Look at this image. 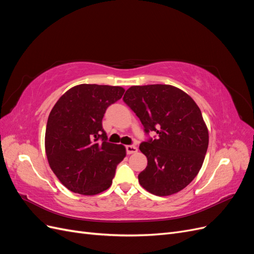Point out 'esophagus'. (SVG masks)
<instances>
[{
    "label": "esophagus",
    "instance_id": "esophagus-1",
    "mask_svg": "<svg viewBox=\"0 0 254 254\" xmlns=\"http://www.w3.org/2000/svg\"><path fill=\"white\" fill-rule=\"evenodd\" d=\"M126 151L128 155H131V153H135L137 151V147L135 145H127L126 146Z\"/></svg>",
    "mask_w": 254,
    "mask_h": 254
}]
</instances>
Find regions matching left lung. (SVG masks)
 Instances as JSON below:
<instances>
[{"label": "left lung", "mask_w": 254, "mask_h": 254, "mask_svg": "<svg viewBox=\"0 0 254 254\" xmlns=\"http://www.w3.org/2000/svg\"><path fill=\"white\" fill-rule=\"evenodd\" d=\"M123 101L140 119L147 139L140 150L147 166L139 182L149 193L168 196L193 181L209 145V132L193 98L168 84L129 88ZM150 132L157 135L149 136Z\"/></svg>", "instance_id": "8db88e82"}]
</instances>
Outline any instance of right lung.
Segmentation results:
<instances>
[{
  "label": "right lung",
  "mask_w": 254,
  "mask_h": 254,
  "mask_svg": "<svg viewBox=\"0 0 254 254\" xmlns=\"http://www.w3.org/2000/svg\"><path fill=\"white\" fill-rule=\"evenodd\" d=\"M124 92L121 87L79 84L53 107L45 130V152L54 174L73 193L95 195L112 184L126 149L107 142L102 122L108 107Z\"/></svg>",
  "instance_id": "1"
}]
</instances>
